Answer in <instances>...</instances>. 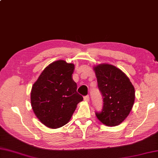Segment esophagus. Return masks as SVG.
Listing matches in <instances>:
<instances>
[{
  "label": "esophagus",
  "mask_w": 158,
  "mask_h": 158,
  "mask_svg": "<svg viewBox=\"0 0 158 158\" xmlns=\"http://www.w3.org/2000/svg\"><path fill=\"white\" fill-rule=\"evenodd\" d=\"M83 99H84V101H85V102H89V96H85V97H84Z\"/></svg>",
  "instance_id": "1"
}]
</instances>
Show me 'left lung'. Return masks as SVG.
<instances>
[{"label": "left lung", "instance_id": "obj_1", "mask_svg": "<svg viewBox=\"0 0 158 158\" xmlns=\"http://www.w3.org/2000/svg\"><path fill=\"white\" fill-rule=\"evenodd\" d=\"M94 70L104 102L102 111L96 112L97 118L106 126L118 125L133 108L135 88L129 77L114 66L100 64Z\"/></svg>", "mask_w": 158, "mask_h": 158}]
</instances>
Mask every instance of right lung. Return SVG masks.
Masks as SVG:
<instances>
[{"label": "right lung", "instance_id": "1", "mask_svg": "<svg viewBox=\"0 0 158 158\" xmlns=\"http://www.w3.org/2000/svg\"><path fill=\"white\" fill-rule=\"evenodd\" d=\"M74 64L62 60L46 67L32 86L31 104L35 115L50 129L65 125L83 97L72 78Z\"/></svg>", "mask_w": 158, "mask_h": 158}]
</instances>
